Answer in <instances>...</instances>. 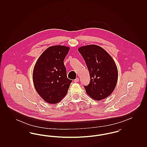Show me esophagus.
<instances>
[{"label": "esophagus", "mask_w": 147, "mask_h": 147, "mask_svg": "<svg viewBox=\"0 0 147 147\" xmlns=\"http://www.w3.org/2000/svg\"><path fill=\"white\" fill-rule=\"evenodd\" d=\"M78 82H79V78H77L76 79L74 80V82L76 83H77Z\"/></svg>", "instance_id": "obj_1"}]
</instances>
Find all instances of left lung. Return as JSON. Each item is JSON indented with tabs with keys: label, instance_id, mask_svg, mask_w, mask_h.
I'll use <instances>...</instances> for the list:
<instances>
[{
	"label": "left lung",
	"instance_id": "obj_1",
	"mask_svg": "<svg viewBox=\"0 0 147 147\" xmlns=\"http://www.w3.org/2000/svg\"><path fill=\"white\" fill-rule=\"evenodd\" d=\"M89 71L90 82L84 86L87 94L99 101L114 90L118 79L117 68L111 56L102 47L91 45L79 47Z\"/></svg>",
	"mask_w": 147,
	"mask_h": 147
}]
</instances>
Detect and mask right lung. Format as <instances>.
<instances>
[{
    "mask_svg": "<svg viewBox=\"0 0 147 147\" xmlns=\"http://www.w3.org/2000/svg\"><path fill=\"white\" fill-rule=\"evenodd\" d=\"M69 47L51 46L40 56L35 64L32 79L36 90L47 103L59 102L67 94L72 80L67 78L64 64Z\"/></svg>",
    "mask_w": 147,
    "mask_h": 147,
    "instance_id": "right-lung-1",
    "label": "right lung"
}]
</instances>
